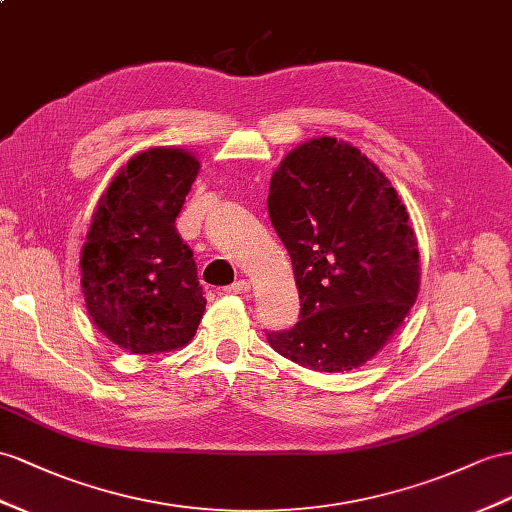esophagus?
I'll list each match as a JSON object with an SVG mask.
<instances>
[{
  "label": "esophagus",
  "instance_id": "esophagus-1",
  "mask_svg": "<svg viewBox=\"0 0 512 512\" xmlns=\"http://www.w3.org/2000/svg\"><path fill=\"white\" fill-rule=\"evenodd\" d=\"M248 287H251V283H248L246 279H240V281L231 283L229 287H225V292L227 294H244V292H248Z\"/></svg>",
  "mask_w": 512,
  "mask_h": 512
}]
</instances>
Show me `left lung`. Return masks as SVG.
Returning <instances> with one entry per match:
<instances>
[{"mask_svg": "<svg viewBox=\"0 0 512 512\" xmlns=\"http://www.w3.org/2000/svg\"><path fill=\"white\" fill-rule=\"evenodd\" d=\"M268 214L300 296V320L268 333L270 346L318 372L361 368L419 292L417 238L396 188L357 147L322 136L283 157Z\"/></svg>", "mask_w": 512, "mask_h": 512, "instance_id": "8db88e82", "label": "left lung"}]
</instances>
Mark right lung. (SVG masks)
Returning a JSON list of instances; mask_svg holds the SVG:
<instances>
[{
    "instance_id": "1",
    "label": "right lung",
    "mask_w": 512,
    "mask_h": 512,
    "mask_svg": "<svg viewBox=\"0 0 512 512\" xmlns=\"http://www.w3.org/2000/svg\"><path fill=\"white\" fill-rule=\"evenodd\" d=\"M199 168L186 149L136 153L90 220L80 257L88 316L131 355L183 348L205 313L192 251L175 229Z\"/></svg>"
}]
</instances>
